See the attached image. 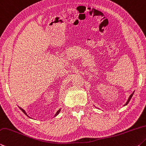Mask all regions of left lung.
I'll list each match as a JSON object with an SVG mask.
<instances>
[{
    "mask_svg": "<svg viewBox=\"0 0 146 146\" xmlns=\"http://www.w3.org/2000/svg\"><path fill=\"white\" fill-rule=\"evenodd\" d=\"M133 93H134V92H133V93H132L130 96H129V98H128V101H127V102L126 103V104L124 105H126L127 104H128V103L129 102V101H130V100H131V97H132V96H133Z\"/></svg>",
    "mask_w": 146,
    "mask_h": 146,
    "instance_id": "left-lung-1",
    "label": "left lung"
}]
</instances>
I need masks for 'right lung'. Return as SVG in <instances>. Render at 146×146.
Listing matches in <instances>:
<instances>
[{
	"label": "right lung",
	"instance_id": "add662e5",
	"mask_svg": "<svg viewBox=\"0 0 146 146\" xmlns=\"http://www.w3.org/2000/svg\"><path fill=\"white\" fill-rule=\"evenodd\" d=\"M19 108H20V110H22V112H23V113H25V115H27L28 116V115L27 114V113H26V112H25V111L24 110H23V108H20V107H19ZM60 109H59V110H58V111H57V112H56V113H55V116H57V115L58 114H59V113L60 112ZM28 117H29V116H28Z\"/></svg>",
	"mask_w": 146,
	"mask_h": 146
}]
</instances>
